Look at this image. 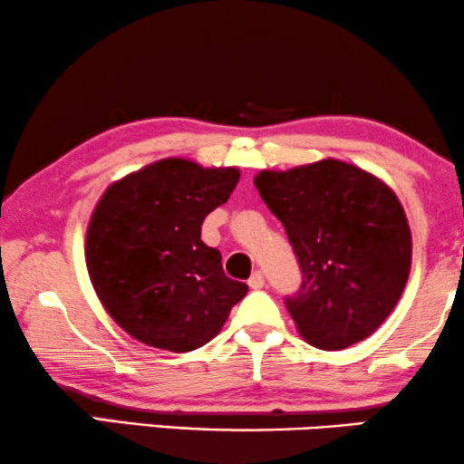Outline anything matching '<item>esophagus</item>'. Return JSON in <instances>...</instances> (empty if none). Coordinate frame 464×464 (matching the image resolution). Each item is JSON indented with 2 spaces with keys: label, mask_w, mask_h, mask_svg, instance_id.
<instances>
[{
  "label": "esophagus",
  "mask_w": 464,
  "mask_h": 464,
  "mask_svg": "<svg viewBox=\"0 0 464 464\" xmlns=\"http://www.w3.org/2000/svg\"><path fill=\"white\" fill-rule=\"evenodd\" d=\"M247 285H250L252 290H260V288H265V276L260 271H254L252 273V277L247 279Z\"/></svg>",
  "instance_id": "1"
}]
</instances>
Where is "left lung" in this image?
Instances as JSON below:
<instances>
[{
	"label": "left lung",
	"mask_w": 464,
	"mask_h": 464,
	"mask_svg": "<svg viewBox=\"0 0 464 464\" xmlns=\"http://www.w3.org/2000/svg\"><path fill=\"white\" fill-rule=\"evenodd\" d=\"M254 185L303 269L300 290L285 298L298 334L325 351L368 338L395 309L412 265V235L393 188L341 160L260 169Z\"/></svg>",
	"instance_id": "1"
}]
</instances>
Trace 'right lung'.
<instances>
[{
	"label": "right lung",
	"instance_id": "1",
	"mask_svg": "<svg viewBox=\"0 0 464 464\" xmlns=\"http://www.w3.org/2000/svg\"><path fill=\"white\" fill-rule=\"evenodd\" d=\"M237 168L168 158L109 185L86 233V265L115 324L149 347L187 353L223 328L247 285L225 276L201 223L223 206Z\"/></svg>",
	"mask_w": 464,
	"mask_h": 464
}]
</instances>
